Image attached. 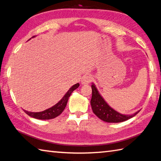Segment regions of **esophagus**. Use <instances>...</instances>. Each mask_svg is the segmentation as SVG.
<instances>
[{
  "instance_id": "34e87169",
  "label": "esophagus",
  "mask_w": 161,
  "mask_h": 161,
  "mask_svg": "<svg viewBox=\"0 0 161 161\" xmlns=\"http://www.w3.org/2000/svg\"><path fill=\"white\" fill-rule=\"evenodd\" d=\"M92 76L89 75H85V76H84L82 79H81V84H83V85L84 84H88L91 82V81H92Z\"/></svg>"
}]
</instances>
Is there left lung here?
I'll return each mask as SVG.
<instances>
[{
	"label": "left lung",
	"mask_w": 161,
	"mask_h": 161,
	"mask_svg": "<svg viewBox=\"0 0 161 161\" xmlns=\"http://www.w3.org/2000/svg\"><path fill=\"white\" fill-rule=\"evenodd\" d=\"M92 96L91 99V106L93 113L101 120L106 122H114V123L124 122L133 118L139 112V110L131 115H124L119 113L112 108L106 103L93 83H92Z\"/></svg>",
	"instance_id": "8db88e82"
}]
</instances>
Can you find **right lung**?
Wrapping results in <instances>:
<instances>
[{"instance_id": "add662e5", "label": "right lung", "mask_w": 161, "mask_h": 161, "mask_svg": "<svg viewBox=\"0 0 161 161\" xmlns=\"http://www.w3.org/2000/svg\"><path fill=\"white\" fill-rule=\"evenodd\" d=\"M35 37L33 36L31 38ZM79 86H80V84H75V85H73L72 87H70L68 92H67L65 96L61 98V100L57 103L55 106H52L51 108L48 109H46L42 112H38V113H33V112H29V111L25 110V112L28 115H30L31 118L39 119H53L56 118L61 113H63L64 109L65 108L67 103H68V98L69 96H70L71 93H72L73 91H75L76 89H77Z\"/></svg>"}]
</instances>
